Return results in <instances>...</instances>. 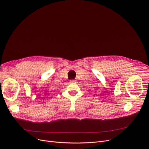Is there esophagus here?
<instances>
[{
	"instance_id": "34e87169",
	"label": "esophagus",
	"mask_w": 149,
	"mask_h": 149,
	"mask_svg": "<svg viewBox=\"0 0 149 149\" xmlns=\"http://www.w3.org/2000/svg\"><path fill=\"white\" fill-rule=\"evenodd\" d=\"M72 81H74V80H72Z\"/></svg>"
}]
</instances>
